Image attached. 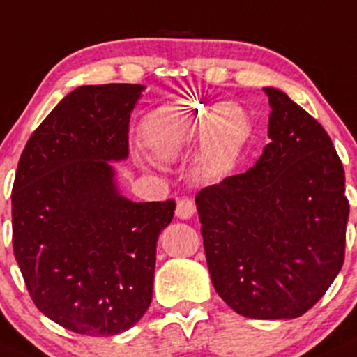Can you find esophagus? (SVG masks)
<instances>
[{
  "mask_svg": "<svg viewBox=\"0 0 357 357\" xmlns=\"http://www.w3.org/2000/svg\"><path fill=\"white\" fill-rule=\"evenodd\" d=\"M195 213V202L188 197H183L178 200V205H176V217L186 220L191 219Z\"/></svg>",
  "mask_w": 357,
  "mask_h": 357,
  "instance_id": "1",
  "label": "esophagus"
}]
</instances>
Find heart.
<instances>
[{
  "instance_id": "1",
  "label": "heart",
  "mask_w": 357,
  "mask_h": 357,
  "mask_svg": "<svg viewBox=\"0 0 357 357\" xmlns=\"http://www.w3.org/2000/svg\"><path fill=\"white\" fill-rule=\"evenodd\" d=\"M220 119L219 106L197 100H178L149 112L140 125V138L153 160L169 164L186 152L195 135L202 131L200 147L195 155V171L205 181L224 178L236 166L250 137V119L236 106Z\"/></svg>"
}]
</instances>
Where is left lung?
Here are the masks:
<instances>
[{"label": "left lung", "instance_id": "1", "mask_svg": "<svg viewBox=\"0 0 357 357\" xmlns=\"http://www.w3.org/2000/svg\"><path fill=\"white\" fill-rule=\"evenodd\" d=\"M264 90L270 144L195 204L217 294L246 318L286 320L314 306L342 268L349 202L324 126L282 90Z\"/></svg>", "mask_w": 357, "mask_h": 357}]
</instances>
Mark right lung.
<instances>
[{"label":"right lung","instance_id":"1","mask_svg":"<svg viewBox=\"0 0 357 357\" xmlns=\"http://www.w3.org/2000/svg\"><path fill=\"white\" fill-rule=\"evenodd\" d=\"M144 85H84L32 133L11 191L13 253L33 305L82 335H116L152 301L155 250L174 200L137 204L111 162L128 157Z\"/></svg>","mask_w":357,"mask_h":357}]
</instances>
